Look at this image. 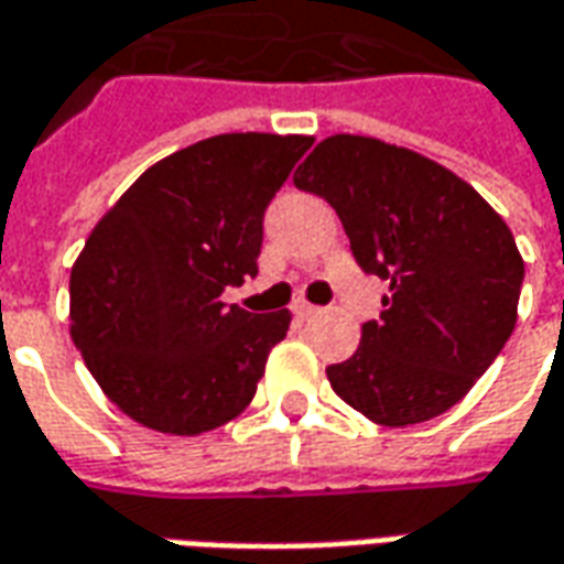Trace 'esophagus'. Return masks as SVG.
I'll return each instance as SVG.
<instances>
[{"mask_svg":"<svg viewBox=\"0 0 564 564\" xmlns=\"http://www.w3.org/2000/svg\"><path fill=\"white\" fill-rule=\"evenodd\" d=\"M293 314L299 317V321H308V317H314V314H321V308H314V305H308V302H295Z\"/></svg>","mask_w":564,"mask_h":564,"instance_id":"34e87169","label":"esophagus"}]
</instances>
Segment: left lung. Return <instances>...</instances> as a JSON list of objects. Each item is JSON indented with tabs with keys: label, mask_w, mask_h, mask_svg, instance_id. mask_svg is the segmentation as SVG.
<instances>
[{
	"label": "left lung",
	"mask_w": 564,
	"mask_h": 564,
	"mask_svg": "<svg viewBox=\"0 0 564 564\" xmlns=\"http://www.w3.org/2000/svg\"><path fill=\"white\" fill-rule=\"evenodd\" d=\"M293 183L329 200L360 269L391 283L360 348L326 366L333 391L381 427L443 415L513 333V231L458 173L376 137H326Z\"/></svg>",
	"instance_id": "8db88e82"
}]
</instances>
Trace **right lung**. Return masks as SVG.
<instances>
[{
	"mask_svg": "<svg viewBox=\"0 0 564 564\" xmlns=\"http://www.w3.org/2000/svg\"><path fill=\"white\" fill-rule=\"evenodd\" d=\"M311 143L200 140L152 164L94 226L69 274V333L128 419L198 436L250 405L293 314H253L223 293L259 271L265 207Z\"/></svg>",
	"mask_w": 564,
	"mask_h": 564,
	"instance_id": "obj_1",
	"label": "right lung"
}]
</instances>
